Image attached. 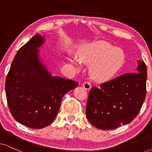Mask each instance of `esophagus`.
<instances>
[{
    "instance_id": "1",
    "label": "esophagus",
    "mask_w": 152,
    "mask_h": 152,
    "mask_svg": "<svg viewBox=\"0 0 152 152\" xmlns=\"http://www.w3.org/2000/svg\"><path fill=\"white\" fill-rule=\"evenodd\" d=\"M82 86L86 90H90L91 88V85L88 82H85L84 84H82Z\"/></svg>"
}]
</instances>
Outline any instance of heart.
<instances>
[{
	"label": "heart",
	"mask_w": 152,
	"mask_h": 152,
	"mask_svg": "<svg viewBox=\"0 0 152 152\" xmlns=\"http://www.w3.org/2000/svg\"><path fill=\"white\" fill-rule=\"evenodd\" d=\"M80 61L91 64V76L99 82L111 80L122 69L125 55L119 48L104 41H99L84 47L78 54ZM71 62H75L71 60Z\"/></svg>",
	"instance_id": "b5f03b06"
}]
</instances>
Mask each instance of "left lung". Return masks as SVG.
Here are the masks:
<instances>
[{
    "label": "left lung",
    "mask_w": 152,
    "mask_h": 152,
    "mask_svg": "<svg viewBox=\"0 0 152 152\" xmlns=\"http://www.w3.org/2000/svg\"><path fill=\"white\" fill-rule=\"evenodd\" d=\"M137 72L126 73L89 91L86 115L95 127L114 129L130 123L140 111L146 97L147 66L138 61Z\"/></svg>",
    "instance_id": "left-lung-1"
}]
</instances>
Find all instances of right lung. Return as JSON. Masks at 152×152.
Returning a JSON list of instances; mask_svg holds the SVG:
<instances>
[{"label": "right lung", "mask_w": 152, "mask_h": 152, "mask_svg": "<svg viewBox=\"0 0 152 152\" xmlns=\"http://www.w3.org/2000/svg\"><path fill=\"white\" fill-rule=\"evenodd\" d=\"M39 34L18 50L6 77L8 107L16 121L42 129L53 122L64 95L77 86L75 81L52 76L39 59L44 42Z\"/></svg>", "instance_id": "obj_1"}]
</instances>
